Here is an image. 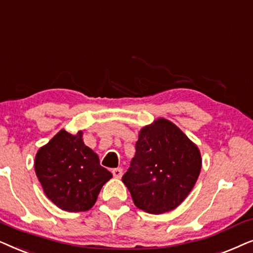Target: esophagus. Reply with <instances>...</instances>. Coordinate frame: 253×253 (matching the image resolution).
<instances>
[{
    "label": "esophagus",
    "mask_w": 253,
    "mask_h": 253,
    "mask_svg": "<svg viewBox=\"0 0 253 253\" xmlns=\"http://www.w3.org/2000/svg\"><path fill=\"white\" fill-rule=\"evenodd\" d=\"M112 173L116 178H121V176H123V169L121 168H116V169L112 170Z\"/></svg>",
    "instance_id": "esophagus-1"
}]
</instances>
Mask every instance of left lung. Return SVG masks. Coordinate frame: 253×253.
Wrapping results in <instances>:
<instances>
[{"label":"left lung","instance_id":"obj_1","mask_svg":"<svg viewBox=\"0 0 253 253\" xmlns=\"http://www.w3.org/2000/svg\"><path fill=\"white\" fill-rule=\"evenodd\" d=\"M135 156L123 181L135 206L149 214L177 208L197 183L201 154L172 121L158 118L142 127Z\"/></svg>","mask_w":253,"mask_h":253}]
</instances>
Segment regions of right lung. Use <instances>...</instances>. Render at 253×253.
<instances>
[{"label": "right lung", "instance_id": "right-lung-1", "mask_svg": "<svg viewBox=\"0 0 253 253\" xmlns=\"http://www.w3.org/2000/svg\"><path fill=\"white\" fill-rule=\"evenodd\" d=\"M35 171L46 197L60 210L74 213L89 211L112 178L98 155L84 144L82 130L70 134L61 129L40 147Z\"/></svg>", "mask_w": 253, "mask_h": 253}]
</instances>
